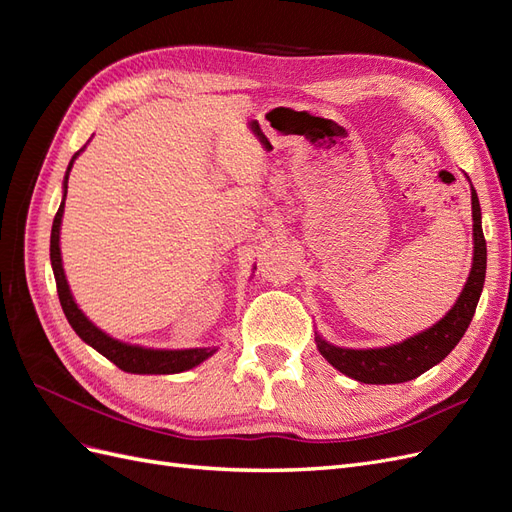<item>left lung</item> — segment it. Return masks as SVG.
<instances>
[{
	"mask_svg": "<svg viewBox=\"0 0 512 512\" xmlns=\"http://www.w3.org/2000/svg\"><path fill=\"white\" fill-rule=\"evenodd\" d=\"M474 218V262L472 271L455 307L431 329L418 333L406 342L378 350H344L316 337L320 354L342 374L365 384H399L414 380L433 365H438L451 352L470 327L480 299L487 271V243L480 226V205L472 190Z\"/></svg>",
	"mask_w": 512,
	"mask_h": 512,
	"instance_id": "obj_1",
	"label": "left lung"
}]
</instances>
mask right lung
I'll list each match as a JSON object with an SVG mask.
<instances>
[{"label": "right lung", "instance_id": "1", "mask_svg": "<svg viewBox=\"0 0 512 512\" xmlns=\"http://www.w3.org/2000/svg\"><path fill=\"white\" fill-rule=\"evenodd\" d=\"M79 156V151L74 153V158ZM72 158V162H74ZM70 162V166H72ZM68 166V170H70ZM68 179V177H66ZM61 213H64V203H61L59 211L55 213L53 228H51V265L55 273V284H57V294H59V303L61 309L70 322V327L76 331L85 344L91 348H96L102 356H106L108 361L115 363L119 369L128 371V374H177V371L192 369L198 363H203L205 359L215 352L211 348H194V350H147L141 346H128L121 344L117 339L108 337L102 333L98 327L91 324L85 314L76 307L64 269H61V254H59V224H61Z\"/></svg>", "mask_w": 512, "mask_h": 512}]
</instances>
